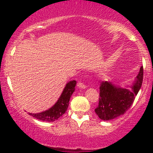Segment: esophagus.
Listing matches in <instances>:
<instances>
[{
  "label": "esophagus",
  "instance_id": "obj_1",
  "mask_svg": "<svg viewBox=\"0 0 153 153\" xmlns=\"http://www.w3.org/2000/svg\"><path fill=\"white\" fill-rule=\"evenodd\" d=\"M77 87L79 89H85V88H86V85L83 84V83H81V82H78Z\"/></svg>",
  "mask_w": 153,
  "mask_h": 153
}]
</instances>
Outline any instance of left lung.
Masks as SVG:
<instances>
[{
  "mask_svg": "<svg viewBox=\"0 0 153 153\" xmlns=\"http://www.w3.org/2000/svg\"><path fill=\"white\" fill-rule=\"evenodd\" d=\"M143 79V67H141L136 83L131 89L120 88L107 81H102L100 85L99 105L95 109L99 118L111 120L123 115L132 106L141 88Z\"/></svg>",
  "mask_w": 153,
  "mask_h": 153,
  "instance_id": "8db88e82",
  "label": "left lung"
}]
</instances>
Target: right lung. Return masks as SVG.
<instances>
[{
  "mask_svg": "<svg viewBox=\"0 0 153 153\" xmlns=\"http://www.w3.org/2000/svg\"><path fill=\"white\" fill-rule=\"evenodd\" d=\"M76 84V80L69 82L65 86L60 99L58 100L54 106L51 109L40 113H29V115L37 120L47 121V122H53L59 119L67 111L70 97L72 96L73 93L75 90Z\"/></svg>",
  "mask_w": 153,
  "mask_h": 153,
  "instance_id": "right-lung-1",
  "label": "right lung"
}]
</instances>
